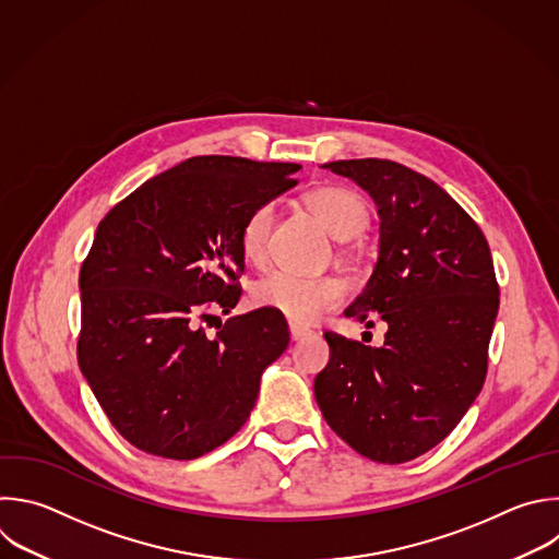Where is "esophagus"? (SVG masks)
Returning <instances> with one entry per match:
<instances>
[{
  "label": "esophagus",
  "instance_id": "1",
  "mask_svg": "<svg viewBox=\"0 0 559 559\" xmlns=\"http://www.w3.org/2000/svg\"><path fill=\"white\" fill-rule=\"evenodd\" d=\"M289 335H292V340H294V342H298V340L307 337V335H309V331H307V329H302V326L292 324V326H289Z\"/></svg>",
  "mask_w": 559,
  "mask_h": 559
}]
</instances>
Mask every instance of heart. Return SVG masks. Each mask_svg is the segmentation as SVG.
<instances>
[{
    "label": "heart",
    "mask_w": 559,
    "mask_h": 559,
    "mask_svg": "<svg viewBox=\"0 0 559 559\" xmlns=\"http://www.w3.org/2000/svg\"><path fill=\"white\" fill-rule=\"evenodd\" d=\"M305 204L335 239H353L368 224V206L364 198L348 186H320L305 195ZM274 217L276 211L272 202L257 206L246 217L239 233V246L246 261L254 265L265 261ZM342 300L344 287L335 278H302L287 272H274L252 289V302L257 307L272 309L292 324H311Z\"/></svg>",
    "instance_id": "heart-1"
}]
</instances>
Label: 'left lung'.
Returning a JSON list of instances; mask_svg holds the SVG:
<instances>
[{
	"label": "left lung",
	"instance_id": "8db88e82",
	"mask_svg": "<svg viewBox=\"0 0 559 559\" xmlns=\"http://www.w3.org/2000/svg\"><path fill=\"white\" fill-rule=\"evenodd\" d=\"M353 179L380 215V254L344 309L389 331L382 346L324 333L331 357L313 382L331 430L378 463L413 461L441 443L478 397L498 313L483 230L426 175L378 157L322 164Z\"/></svg>",
	"mask_w": 559,
	"mask_h": 559
}]
</instances>
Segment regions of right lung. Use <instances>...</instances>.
Masks as SVG:
<instances>
[{"label":"right lung","mask_w":559,"mask_h":559,"mask_svg":"<svg viewBox=\"0 0 559 559\" xmlns=\"http://www.w3.org/2000/svg\"><path fill=\"white\" fill-rule=\"evenodd\" d=\"M300 164L198 155L146 179L98 224L83 261L79 366L111 426L138 450L200 459L248 421L283 355L281 313H230L246 267L239 233L296 186ZM221 320L209 336L201 324Z\"/></svg>","instance_id":"obj_1"}]
</instances>
